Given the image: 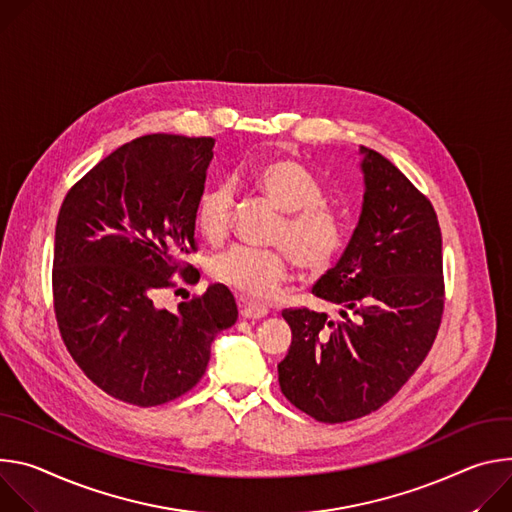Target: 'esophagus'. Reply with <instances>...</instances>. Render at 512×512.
<instances>
[{"label": "esophagus", "instance_id": "1", "mask_svg": "<svg viewBox=\"0 0 512 512\" xmlns=\"http://www.w3.org/2000/svg\"><path fill=\"white\" fill-rule=\"evenodd\" d=\"M266 313H268L266 307L256 305V303H248L246 299H240V315H242L244 319H260V317H264Z\"/></svg>", "mask_w": 512, "mask_h": 512}]
</instances>
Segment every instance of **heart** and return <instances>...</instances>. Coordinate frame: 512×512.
<instances>
[{
	"instance_id": "1",
	"label": "heart",
	"mask_w": 512,
	"mask_h": 512,
	"mask_svg": "<svg viewBox=\"0 0 512 512\" xmlns=\"http://www.w3.org/2000/svg\"><path fill=\"white\" fill-rule=\"evenodd\" d=\"M256 189L280 211H287L274 234L282 248L234 246L211 258L209 274L223 287L254 301L276 295L289 276L291 256L307 274H323L342 256L348 240L346 221L325 203V187L311 170L293 158H266L252 166ZM234 195L227 183L205 187L195 205L199 232L213 244L227 236Z\"/></svg>"
}]
</instances>
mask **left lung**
Listing matches in <instances>:
<instances>
[{"label": "left lung", "mask_w": 512, "mask_h": 512, "mask_svg": "<svg viewBox=\"0 0 512 512\" xmlns=\"http://www.w3.org/2000/svg\"><path fill=\"white\" fill-rule=\"evenodd\" d=\"M364 154V205L339 262L313 287L339 319L285 309L293 331L278 364L287 401L321 423L360 419L401 390L431 350L445 285L431 201L388 158Z\"/></svg>", "instance_id": "8db88e82"}]
</instances>
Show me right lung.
<instances>
[{
    "mask_svg": "<svg viewBox=\"0 0 512 512\" xmlns=\"http://www.w3.org/2000/svg\"><path fill=\"white\" fill-rule=\"evenodd\" d=\"M213 138L150 134L113 150L67 193L54 234L52 299L63 342L109 396L136 407L179 399L203 378L211 342L238 319L223 285L170 313L154 305L197 252L195 205Z\"/></svg>",
    "mask_w": 512,
    "mask_h": 512,
    "instance_id": "add662e5",
    "label": "right lung"
}]
</instances>
